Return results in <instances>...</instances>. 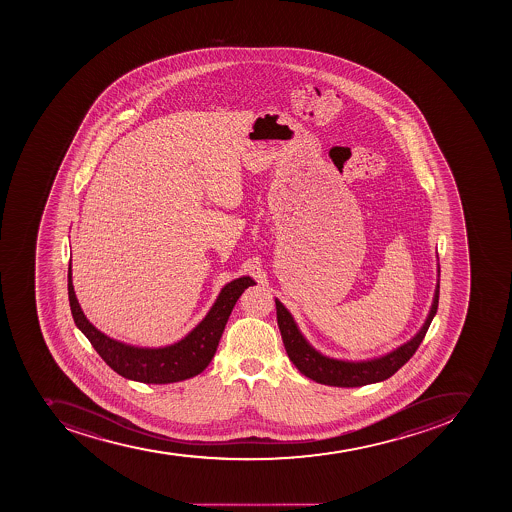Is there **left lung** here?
<instances>
[{"label": "left lung", "instance_id": "left-lung-1", "mask_svg": "<svg viewBox=\"0 0 512 512\" xmlns=\"http://www.w3.org/2000/svg\"><path fill=\"white\" fill-rule=\"evenodd\" d=\"M439 288L440 286L437 285L429 317L419 334L385 357L368 360V362H342L316 352L298 331L293 317L278 299H275L276 321H278L281 339L285 344L288 357L304 376L321 385L339 386V388L370 385V383L388 380L389 376H393L419 349V345L429 331L430 322L439 308Z\"/></svg>", "mask_w": 512, "mask_h": 512}]
</instances>
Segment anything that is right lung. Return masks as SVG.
Returning a JSON list of instances; mask_svg holds the SVG:
<instances>
[{"label": "right lung", "mask_w": 512, "mask_h": 512, "mask_svg": "<svg viewBox=\"0 0 512 512\" xmlns=\"http://www.w3.org/2000/svg\"><path fill=\"white\" fill-rule=\"evenodd\" d=\"M252 285H255V281L249 276H242L227 283L208 316L178 344L163 349H139L109 339L108 335L101 334L86 319L73 291L72 263L68 262V301L73 321L78 329L86 335L93 349L118 375L149 385H167L175 381L188 380L208 367L218 349L219 339L234 304L237 303L240 294L244 293L245 288Z\"/></svg>", "instance_id": "right-lung-1"}]
</instances>
